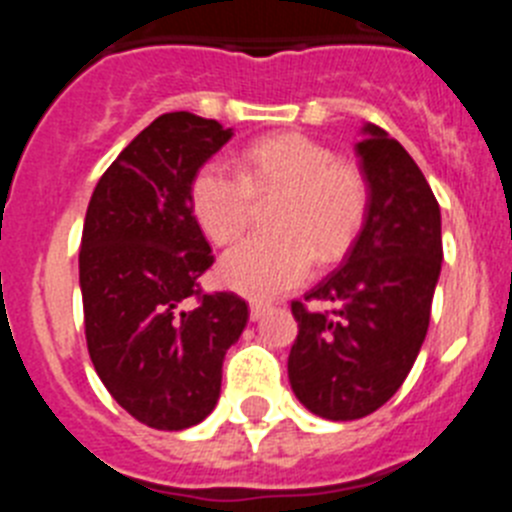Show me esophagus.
I'll list each match as a JSON object with an SVG mask.
<instances>
[{
	"mask_svg": "<svg viewBox=\"0 0 512 512\" xmlns=\"http://www.w3.org/2000/svg\"><path fill=\"white\" fill-rule=\"evenodd\" d=\"M269 310V305L266 302H251V320H261V315Z\"/></svg>",
	"mask_w": 512,
	"mask_h": 512,
	"instance_id": "34e87169",
	"label": "esophagus"
}]
</instances>
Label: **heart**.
I'll return each mask as SVG.
<instances>
[{"label":"heart","instance_id":"obj_1","mask_svg":"<svg viewBox=\"0 0 512 512\" xmlns=\"http://www.w3.org/2000/svg\"><path fill=\"white\" fill-rule=\"evenodd\" d=\"M259 197H282L271 223L220 261V279L248 297H274L310 277L315 256L333 261L348 251L364 223L369 189L361 171L302 133L253 143L243 171L207 161L192 182L194 217L217 246L238 241L253 223Z\"/></svg>","mask_w":512,"mask_h":512}]
</instances>
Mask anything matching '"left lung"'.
Wrapping results in <instances>:
<instances>
[{
  "label": "left lung",
  "mask_w": 512,
  "mask_h": 512,
  "mask_svg": "<svg viewBox=\"0 0 512 512\" xmlns=\"http://www.w3.org/2000/svg\"><path fill=\"white\" fill-rule=\"evenodd\" d=\"M361 135L364 225L343 264L305 297L336 310L310 312L292 302L297 341L289 384L325 420H359L400 390L428 333L441 277V210L423 171L372 122Z\"/></svg>",
  "instance_id": "left-lung-1"
}]
</instances>
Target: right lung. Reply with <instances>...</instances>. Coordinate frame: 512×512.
<instances>
[{
    "mask_svg": "<svg viewBox=\"0 0 512 512\" xmlns=\"http://www.w3.org/2000/svg\"><path fill=\"white\" fill-rule=\"evenodd\" d=\"M233 128L192 112L156 117L94 187L79 251L87 348L120 408L158 431L215 410L248 305L202 295L215 256L192 215V182Z\"/></svg>",
    "mask_w": 512,
    "mask_h": 512,
    "instance_id": "obj_1",
    "label": "right lung"
}]
</instances>
